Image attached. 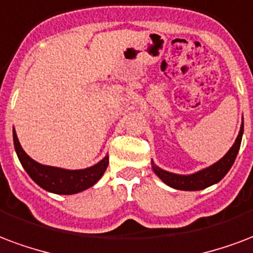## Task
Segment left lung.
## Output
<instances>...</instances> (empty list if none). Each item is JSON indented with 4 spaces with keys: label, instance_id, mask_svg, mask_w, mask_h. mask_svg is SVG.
Returning <instances> with one entry per match:
<instances>
[{
    "label": "left lung",
    "instance_id": "8db88e82",
    "mask_svg": "<svg viewBox=\"0 0 253 253\" xmlns=\"http://www.w3.org/2000/svg\"><path fill=\"white\" fill-rule=\"evenodd\" d=\"M243 131H244V122H241L240 131H239L236 141L232 145L231 149L226 151V154L222 157L221 160H218L211 166L205 168V169L198 170V171L192 174H177L161 169L160 166H157L154 164V161L151 160L153 171L158 175V178L162 182H165L170 188L177 189V190L194 192V190H203L208 186H212V185L220 182L225 177L226 173L231 170L232 165L236 160L237 153L240 150Z\"/></svg>",
    "mask_w": 253,
    "mask_h": 253
}]
</instances>
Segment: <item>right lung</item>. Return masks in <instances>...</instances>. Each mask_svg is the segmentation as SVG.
Masks as SVG:
<instances>
[{
  "label": "right lung",
  "instance_id": "1",
  "mask_svg": "<svg viewBox=\"0 0 253 253\" xmlns=\"http://www.w3.org/2000/svg\"><path fill=\"white\" fill-rule=\"evenodd\" d=\"M13 142L14 150L29 177L36 182L40 188L46 192L55 194H76L91 188L102 178L108 166V154L100 160L98 164L92 165L85 169L69 170L56 166L39 164L37 161L31 158L24 151L17 138L16 130L13 127Z\"/></svg>",
  "mask_w": 253,
  "mask_h": 253
}]
</instances>
